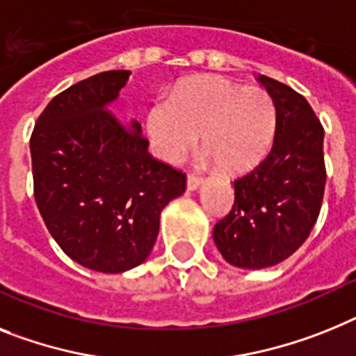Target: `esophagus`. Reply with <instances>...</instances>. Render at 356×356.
I'll list each match as a JSON object with an SVG mask.
<instances>
[{"instance_id":"34e87169","label":"esophagus","mask_w":356,"mask_h":356,"mask_svg":"<svg viewBox=\"0 0 356 356\" xmlns=\"http://www.w3.org/2000/svg\"><path fill=\"white\" fill-rule=\"evenodd\" d=\"M202 179L199 177V175H195V173H190L186 179V188L190 190V192H193V190H197V188L201 186Z\"/></svg>"}]
</instances>
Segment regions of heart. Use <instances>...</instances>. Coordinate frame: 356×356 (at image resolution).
<instances>
[{"mask_svg":"<svg viewBox=\"0 0 356 356\" xmlns=\"http://www.w3.org/2000/svg\"><path fill=\"white\" fill-rule=\"evenodd\" d=\"M277 127L271 95L222 77L193 79L177 86L146 115L155 152L179 161L202 132V145L224 172H244L268 154Z\"/></svg>","mask_w":356,"mask_h":356,"instance_id":"1","label":"heart"}]
</instances>
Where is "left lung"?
<instances>
[{"instance_id": "left-lung-1", "label": "left lung", "mask_w": 356, "mask_h": 356, "mask_svg": "<svg viewBox=\"0 0 356 356\" xmlns=\"http://www.w3.org/2000/svg\"><path fill=\"white\" fill-rule=\"evenodd\" d=\"M277 110L270 154L234 181L235 201L215 224V246L229 264L262 270L279 264L312 234L325 186L324 128L304 95L259 76Z\"/></svg>"}]
</instances>
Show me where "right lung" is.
<instances>
[{"label": "right lung", "instance_id": "obj_1", "mask_svg": "<svg viewBox=\"0 0 356 356\" xmlns=\"http://www.w3.org/2000/svg\"><path fill=\"white\" fill-rule=\"evenodd\" d=\"M130 70L72 85L47 104L31 137L34 197L47 228L77 264L122 273L143 264L161 211L186 175L148 154L141 124L110 112Z\"/></svg>", "mask_w": 356, "mask_h": 356}]
</instances>
